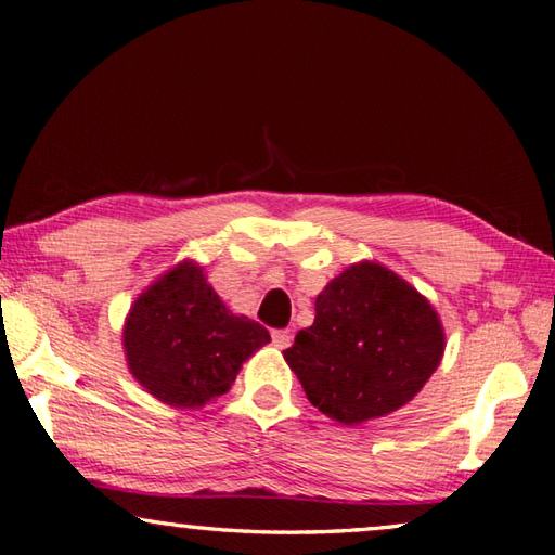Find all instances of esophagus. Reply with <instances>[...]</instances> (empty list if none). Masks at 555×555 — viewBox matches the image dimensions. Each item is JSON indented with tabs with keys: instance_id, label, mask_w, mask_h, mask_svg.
<instances>
[{
	"instance_id": "34e87169",
	"label": "esophagus",
	"mask_w": 555,
	"mask_h": 555,
	"mask_svg": "<svg viewBox=\"0 0 555 555\" xmlns=\"http://www.w3.org/2000/svg\"><path fill=\"white\" fill-rule=\"evenodd\" d=\"M271 341H274L276 349L291 347V332L288 330H274L271 332Z\"/></svg>"
}]
</instances>
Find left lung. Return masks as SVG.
I'll return each mask as SVG.
<instances>
[{
    "instance_id": "8db88e82",
    "label": "left lung",
    "mask_w": 555,
    "mask_h": 555,
    "mask_svg": "<svg viewBox=\"0 0 555 555\" xmlns=\"http://www.w3.org/2000/svg\"><path fill=\"white\" fill-rule=\"evenodd\" d=\"M444 354L437 310L390 269L359 261L315 298V322L284 359L322 415L359 422L417 396Z\"/></svg>"
}]
</instances>
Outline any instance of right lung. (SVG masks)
I'll list each match as a JSON object with an SVG mask.
<instances>
[{
    "label": "right lung",
    "mask_w": 555,
    "mask_h": 555,
    "mask_svg": "<svg viewBox=\"0 0 555 555\" xmlns=\"http://www.w3.org/2000/svg\"><path fill=\"white\" fill-rule=\"evenodd\" d=\"M267 341V327L230 312L194 261L143 291L124 327L130 374L150 396L181 410L228 392L243 361Z\"/></svg>",
    "instance_id": "obj_1"
}]
</instances>
